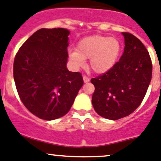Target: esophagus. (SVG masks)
Instances as JSON below:
<instances>
[{
    "label": "esophagus",
    "instance_id": "1",
    "mask_svg": "<svg viewBox=\"0 0 161 161\" xmlns=\"http://www.w3.org/2000/svg\"><path fill=\"white\" fill-rule=\"evenodd\" d=\"M90 78L87 77V76H86V75H83V81H84V82H90Z\"/></svg>",
    "mask_w": 161,
    "mask_h": 161
}]
</instances>
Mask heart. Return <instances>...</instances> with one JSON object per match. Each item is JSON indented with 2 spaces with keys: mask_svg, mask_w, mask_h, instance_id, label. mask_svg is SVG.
Instances as JSON below:
<instances>
[{
  "mask_svg": "<svg viewBox=\"0 0 161 161\" xmlns=\"http://www.w3.org/2000/svg\"><path fill=\"white\" fill-rule=\"evenodd\" d=\"M121 43L116 37L94 35L77 43L76 50L69 51V59L75 69L82 68L89 59V67L97 74L111 70L121 54Z\"/></svg>",
  "mask_w": 161,
  "mask_h": 161,
  "instance_id": "obj_1",
  "label": "heart"
}]
</instances>
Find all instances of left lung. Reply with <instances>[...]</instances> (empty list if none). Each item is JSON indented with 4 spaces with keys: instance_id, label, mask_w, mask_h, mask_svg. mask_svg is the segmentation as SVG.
<instances>
[{
    "instance_id": "obj_1",
    "label": "left lung",
    "mask_w": 161,
    "mask_h": 161,
    "mask_svg": "<svg viewBox=\"0 0 161 161\" xmlns=\"http://www.w3.org/2000/svg\"><path fill=\"white\" fill-rule=\"evenodd\" d=\"M122 35L125 50L119 61L111 70L91 79L95 86L94 110L110 120L132 113L142 103L152 78V61L143 43L129 32Z\"/></svg>"
}]
</instances>
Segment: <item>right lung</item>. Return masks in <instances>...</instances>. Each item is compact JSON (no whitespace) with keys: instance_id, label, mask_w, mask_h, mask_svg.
<instances>
[{"instance_id":"1","label":"right lung","mask_w":161,"mask_h":161,"mask_svg":"<svg viewBox=\"0 0 161 161\" xmlns=\"http://www.w3.org/2000/svg\"><path fill=\"white\" fill-rule=\"evenodd\" d=\"M66 29H40L22 45L13 66L18 93L25 108L50 121L65 115L83 85L80 72L68 70Z\"/></svg>"}]
</instances>
